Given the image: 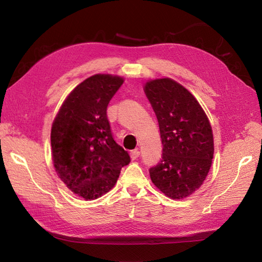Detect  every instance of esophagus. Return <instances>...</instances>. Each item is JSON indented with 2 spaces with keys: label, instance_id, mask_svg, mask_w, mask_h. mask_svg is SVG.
<instances>
[{
  "label": "esophagus",
  "instance_id": "esophagus-1",
  "mask_svg": "<svg viewBox=\"0 0 262 262\" xmlns=\"http://www.w3.org/2000/svg\"><path fill=\"white\" fill-rule=\"evenodd\" d=\"M130 156H131V158L133 159V160H136L139 156H140V151H139L138 149H135V150H132L131 152H130Z\"/></svg>",
  "mask_w": 262,
  "mask_h": 262
}]
</instances>
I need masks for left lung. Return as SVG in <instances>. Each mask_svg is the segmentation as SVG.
Segmentation results:
<instances>
[{
  "label": "left lung",
  "instance_id": "1",
  "mask_svg": "<svg viewBox=\"0 0 262 262\" xmlns=\"http://www.w3.org/2000/svg\"><path fill=\"white\" fill-rule=\"evenodd\" d=\"M144 92L158 120L162 156L149 169L152 183L173 200L201 187L212 165L210 122L196 98L170 78L150 80Z\"/></svg>",
  "mask_w": 262,
  "mask_h": 262
}]
</instances>
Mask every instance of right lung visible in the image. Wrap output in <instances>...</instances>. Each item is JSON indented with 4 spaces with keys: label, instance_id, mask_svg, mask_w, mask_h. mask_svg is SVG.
I'll return each instance as SVG.
<instances>
[{
    "label": "right lung",
    "instance_id": "right-lung-1",
    "mask_svg": "<svg viewBox=\"0 0 262 262\" xmlns=\"http://www.w3.org/2000/svg\"><path fill=\"white\" fill-rule=\"evenodd\" d=\"M123 78L97 74L74 89L51 127L52 160L75 194L95 200L112 189L130 156L115 142L106 110Z\"/></svg>",
    "mask_w": 262,
    "mask_h": 262
}]
</instances>
